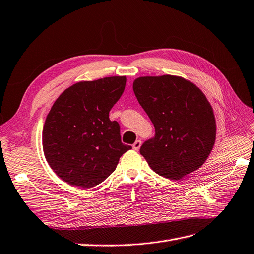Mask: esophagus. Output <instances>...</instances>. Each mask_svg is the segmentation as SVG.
I'll return each mask as SVG.
<instances>
[{
    "mask_svg": "<svg viewBox=\"0 0 254 254\" xmlns=\"http://www.w3.org/2000/svg\"><path fill=\"white\" fill-rule=\"evenodd\" d=\"M141 145H142V141H141V140H136V141L132 144V148H133L134 150H139L140 147H141Z\"/></svg>",
    "mask_w": 254,
    "mask_h": 254,
    "instance_id": "esophagus-1",
    "label": "esophagus"
}]
</instances>
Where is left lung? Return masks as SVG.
<instances>
[{
    "label": "left lung",
    "instance_id": "obj_1",
    "mask_svg": "<svg viewBox=\"0 0 254 254\" xmlns=\"http://www.w3.org/2000/svg\"><path fill=\"white\" fill-rule=\"evenodd\" d=\"M133 92L155 126V136L140 148L151 170L171 180L198 170L216 136L213 109L201 90L182 77L163 75L136 78Z\"/></svg>",
    "mask_w": 254,
    "mask_h": 254
}]
</instances>
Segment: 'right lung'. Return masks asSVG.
I'll list each match as a JSON object with an SVG mask.
<instances>
[{"mask_svg": "<svg viewBox=\"0 0 254 254\" xmlns=\"http://www.w3.org/2000/svg\"><path fill=\"white\" fill-rule=\"evenodd\" d=\"M125 76L80 81L64 90L45 120V159L58 177L83 189L102 183L131 146L121 141L120 125L109 112L122 96Z\"/></svg>", "mask_w": 254, "mask_h": 254, "instance_id": "add662e5", "label": "right lung"}]
</instances>
